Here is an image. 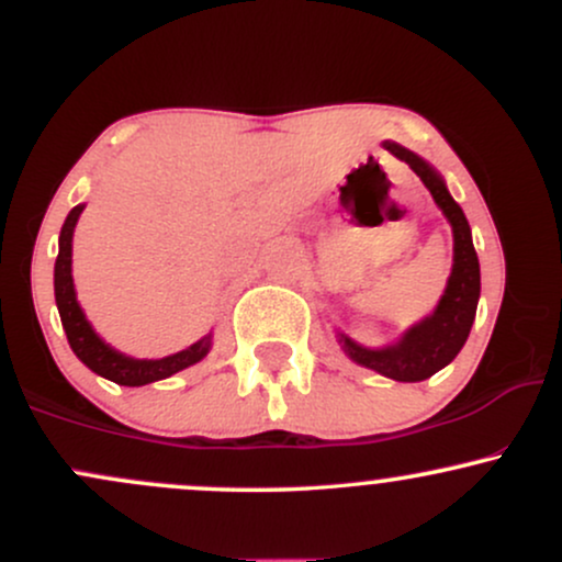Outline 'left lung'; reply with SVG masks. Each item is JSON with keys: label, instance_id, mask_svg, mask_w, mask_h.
<instances>
[{"label": "left lung", "instance_id": "left-lung-1", "mask_svg": "<svg viewBox=\"0 0 562 562\" xmlns=\"http://www.w3.org/2000/svg\"><path fill=\"white\" fill-rule=\"evenodd\" d=\"M383 145L393 156L409 164V169L420 177V182L428 187L430 195L447 214L451 232H454V267H451L447 293L438 301L436 312L425 317L420 325L412 327L409 333H404L398 344L372 351V348L353 344L346 335H340V344L353 362L370 367L385 378L402 380V383H417V380L436 375L465 346L475 319V306H479L481 269L473 240H470L468 218L438 179V173L423 158H417L415 153L396 145V142H383Z\"/></svg>", "mask_w": 562, "mask_h": 562}]
</instances>
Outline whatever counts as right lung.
<instances>
[{"mask_svg": "<svg viewBox=\"0 0 562 562\" xmlns=\"http://www.w3.org/2000/svg\"><path fill=\"white\" fill-rule=\"evenodd\" d=\"M83 205H76L70 211L66 224H63L60 232V254H57L55 261V301L57 312H60L63 330L68 335V344L74 348L76 357L81 359L89 370L97 372V375L113 380L119 385H147L156 383V380L171 378L173 372L184 370V367L200 362V359L209 353L211 348V335L200 338L198 344H192L184 351L171 353V357L164 359H132L126 353H119L111 348L105 340L100 338L92 330L87 317H83L79 301H76L74 290V277H70V240H74V227L79 222V214Z\"/></svg>", "mask_w": 562, "mask_h": 562, "instance_id": "add662e5", "label": "right lung"}]
</instances>
